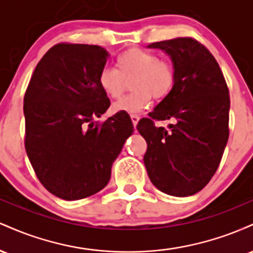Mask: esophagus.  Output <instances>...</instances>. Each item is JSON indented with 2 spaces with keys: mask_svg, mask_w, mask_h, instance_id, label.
Returning a JSON list of instances; mask_svg holds the SVG:
<instances>
[{
  "mask_svg": "<svg viewBox=\"0 0 253 253\" xmlns=\"http://www.w3.org/2000/svg\"><path fill=\"white\" fill-rule=\"evenodd\" d=\"M130 119H132V123H133V126H136V125H138V121H139V117L138 115H135V114H132L130 115Z\"/></svg>",
  "mask_w": 253,
  "mask_h": 253,
  "instance_id": "obj_1",
  "label": "esophagus"
}]
</instances>
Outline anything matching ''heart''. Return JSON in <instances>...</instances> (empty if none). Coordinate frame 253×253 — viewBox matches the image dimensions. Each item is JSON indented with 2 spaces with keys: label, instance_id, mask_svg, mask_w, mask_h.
<instances>
[{
  "label": "heart",
  "instance_id": "heart-1",
  "mask_svg": "<svg viewBox=\"0 0 253 253\" xmlns=\"http://www.w3.org/2000/svg\"><path fill=\"white\" fill-rule=\"evenodd\" d=\"M118 69L104 66L97 82L107 96L118 100L127 88V81L134 91L113 104L115 112L138 113L150 106L151 100H163L172 91L176 71L172 63L159 59L156 53L143 48H128L117 60Z\"/></svg>",
  "mask_w": 253,
  "mask_h": 253
}]
</instances>
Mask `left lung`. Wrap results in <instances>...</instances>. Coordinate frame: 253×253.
Segmentation results:
<instances>
[{
	"label": "left lung",
	"mask_w": 253,
	"mask_h": 253,
	"mask_svg": "<svg viewBox=\"0 0 253 253\" xmlns=\"http://www.w3.org/2000/svg\"><path fill=\"white\" fill-rule=\"evenodd\" d=\"M171 57L176 71L172 91L136 129L147 143L144 163L156 188L172 196H190L207 185L228 140L229 91L219 64L193 38L153 42ZM175 118L169 129L155 121Z\"/></svg>",
	"instance_id": "1"
}]
</instances>
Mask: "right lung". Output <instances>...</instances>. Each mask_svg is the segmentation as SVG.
<instances>
[{"label":"right lung","instance_id":"add662e5","mask_svg":"<svg viewBox=\"0 0 253 253\" xmlns=\"http://www.w3.org/2000/svg\"><path fill=\"white\" fill-rule=\"evenodd\" d=\"M108 57L97 45L60 42L43 54L25 92V147L51 194L81 200L102 190L133 133L126 112L95 123L110 101L97 82Z\"/></svg>","mask_w":253,"mask_h":253}]
</instances>
